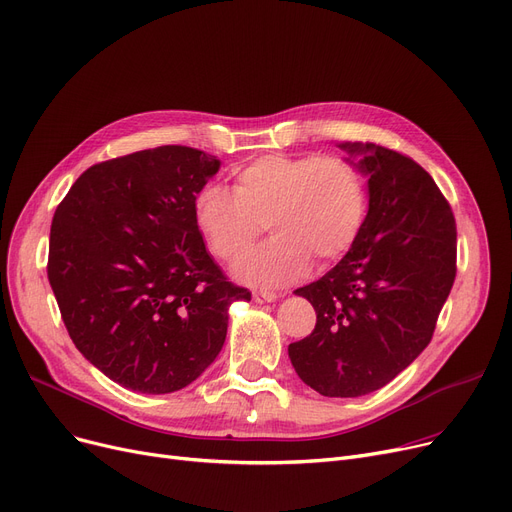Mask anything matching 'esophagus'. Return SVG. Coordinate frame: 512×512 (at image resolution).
<instances>
[{
  "label": "esophagus",
  "mask_w": 512,
  "mask_h": 512,
  "mask_svg": "<svg viewBox=\"0 0 512 512\" xmlns=\"http://www.w3.org/2000/svg\"><path fill=\"white\" fill-rule=\"evenodd\" d=\"M276 299H278V295L272 293V291H255L253 293V301L255 303H272Z\"/></svg>",
  "instance_id": "34e87169"
}]
</instances>
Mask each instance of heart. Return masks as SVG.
<instances>
[{
	"label": "heart",
	"mask_w": 512,
	"mask_h": 512,
	"mask_svg": "<svg viewBox=\"0 0 512 512\" xmlns=\"http://www.w3.org/2000/svg\"><path fill=\"white\" fill-rule=\"evenodd\" d=\"M234 190L207 184L192 215L211 253L228 263L247 255L268 224L274 238L240 261L234 276L251 286H286L311 268L343 257L358 240L366 213V182L341 157L265 154L234 175Z\"/></svg>",
	"instance_id": "heart-1"
}]
</instances>
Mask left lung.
<instances>
[{
    "instance_id": "left-lung-1",
    "label": "left lung",
    "mask_w": 512,
    "mask_h": 512,
    "mask_svg": "<svg viewBox=\"0 0 512 512\" xmlns=\"http://www.w3.org/2000/svg\"><path fill=\"white\" fill-rule=\"evenodd\" d=\"M366 177L368 213L345 257L297 288L316 328L288 345L299 379L326 397H360L406 370L433 337L456 278V221L433 177L395 150L343 142Z\"/></svg>"
}]
</instances>
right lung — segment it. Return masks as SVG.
I'll list each match as a JSON object with an SVG mask.
<instances>
[{"label": "right lung", "instance_id": "obj_1", "mask_svg": "<svg viewBox=\"0 0 512 512\" xmlns=\"http://www.w3.org/2000/svg\"><path fill=\"white\" fill-rule=\"evenodd\" d=\"M219 165L188 146L133 152L83 171L54 213L48 278L64 326L125 389L188 387L224 347L230 305L251 301L194 224V198Z\"/></svg>", "mask_w": 512, "mask_h": 512}]
</instances>
